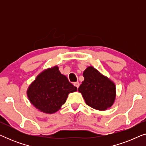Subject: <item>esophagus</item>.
<instances>
[{"instance_id":"1","label":"esophagus","mask_w":146,"mask_h":146,"mask_svg":"<svg viewBox=\"0 0 146 146\" xmlns=\"http://www.w3.org/2000/svg\"><path fill=\"white\" fill-rule=\"evenodd\" d=\"M74 86L76 87L77 88H78V87H79V86H80V83L78 82H76L74 83Z\"/></svg>"}]
</instances>
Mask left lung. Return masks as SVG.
Wrapping results in <instances>:
<instances>
[{"instance_id": "1", "label": "left lung", "mask_w": 146, "mask_h": 146, "mask_svg": "<svg viewBox=\"0 0 146 146\" xmlns=\"http://www.w3.org/2000/svg\"><path fill=\"white\" fill-rule=\"evenodd\" d=\"M84 80L78 88L86 103L98 110L111 107L115 98V84L97 70L90 66L84 72Z\"/></svg>"}]
</instances>
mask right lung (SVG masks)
Wrapping results in <instances>:
<instances>
[{"mask_svg":"<svg viewBox=\"0 0 146 146\" xmlns=\"http://www.w3.org/2000/svg\"><path fill=\"white\" fill-rule=\"evenodd\" d=\"M77 88L62 74L58 67L43 71L30 86L27 95L31 104L41 111L53 113L66 102L69 93Z\"/></svg>","mask_w":146,"mask_h":146,"instance_id":"1","label":"right lung"}]
</instances>
